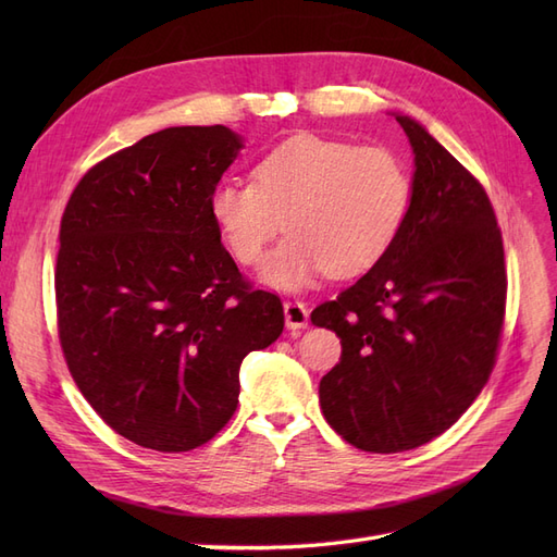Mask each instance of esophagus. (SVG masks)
I'll list each match as a JSON object with an SVG mask.
<instances>
[{"label": "esophagus", "instance_id": "34e87169", "mask_svg": "<svg viewBox=\"0 0 557 557\" xmlns=\"http://www.w3.org/2000/svg\"><path fill=\"white\" fill-rule=\"evenodd\" d=\"M283 311H285V325H288V330L299 332L309 325V309L305 301H299V299L285 301Z\"/></svg>", "mask_w": 557, "mask_h": 557}]
</instances>
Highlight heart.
Wrapping results in <instances>:
<instances>
[{
    "mask_svg": "<svg viewBox=\"0 0 557 557\" xmlns=\"http://www.w3.org/2000/svg\"><path fill=\"white\" fill-rule=\"evenodd\" d=\"M411 199L413 181L395 150L301 134L264 153L252 181L218 183L209 215L246 267L262 260L285 218L290 237L267 258L262 278L297 290L320 272L350 278L374 269L399 239Z\"/></svg>",
    "mask_w": 557,
    "mask_h": 557,
    "instance_id": "1",
    "label": "heart"
}]
</instances>
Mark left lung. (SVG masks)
I'll return each instance as SVG.
<instances>
[{
  "mask_svg": "<svg viewBox=\"0 0 557 557\" xmlns=\"http://www.w3.org/2000/svg\"><path fill=\"white\" fill-rule=\"evenodd\" d=\"M413 199L391 252L311 313L342 339L320 381V409L342 440L369 453L432 442L493 374L507 311L495 209L476 176L409 115Z\"/></svg>",
  "mask_w": 557,
  "mask_h": 557,
  "instance_id": "left-lung-1",
  "label": "left lung"
}]
</instances>
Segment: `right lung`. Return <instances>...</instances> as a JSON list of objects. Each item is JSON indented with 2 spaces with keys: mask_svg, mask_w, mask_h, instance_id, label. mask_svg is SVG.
<instances>
[{
  "mask_svg": "<svg viewBox=\"0 0 557 557\" xmlns=\"http://www.w3.org/2000/svg\"><path fill=\"white\" fill-rule=\"evenodd\" d=\"M242 139L166 127L97 162L66 201L55 264L58 336L83 397L137 446L193 450L239 404V367L283 332L221 244L209 197Z\"/></svg>",
  "mask_w": 557,
  "mask_h": 557,
  "instance_id": "1",
  "label": "right lung"
}]
</instances>
